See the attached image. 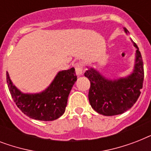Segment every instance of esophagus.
<instances>
[{
	"mask_svg": "<svg viewBox=\"0 0 151 151\" xmlns=\"http://www.w3.org/2000/svg\"><path fill=\"white\" fill-rule=\"evenodd\" d=\"M74 69H75L76 74L78 76H81L82 74L83 71V65L81 63H75L73 64Z\"/></svg>",
	"mask_w": 151,
	"mask_h": 151,
	"instance_id": "34e87169",
	"label": "esophagus"
}]
</instances>
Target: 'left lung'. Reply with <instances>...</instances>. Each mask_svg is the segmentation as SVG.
<instances>
[{"label": "left lung", "mask_w": 151, "mask_h": 151, "mask_svg": "<svg viewBox=\"0 0 151 151\" xmlns=\"http://www.w3.org/2000/svg\"><path fill=\"white\" fill-rule=\"evenodd\" d=\"M124 31L128 32L126 29ZM136 48V59L133 73L126 78L107 80L94 69H90L85 76L90 81L88 100L97 113L105 116L123 114L136 103L140 96L144 80V69L140 52Z\"/></svg>", "instance_id": "obj_1"}]
</instances>
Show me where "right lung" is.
Segmentation results:
<instances>
[{
  "label": "right lung",
  "instance_id": "1",
  "mask_svg": "<svg viewBox=\"0 0 151 151\" xmlns=\"http://www.w3.org/2000/svg\"><path fill=\"white\" fill-rule=\"evenodd\" d=\"M8 89L16 106L24 114L39 121H54L63 114L67 99L77 81L74 68L59 72L49 87L39 94H23L13 85L6 73Z\"/></svg>",
  "mask_w": 151,
  "mask_h": 151
}]
</instances>
